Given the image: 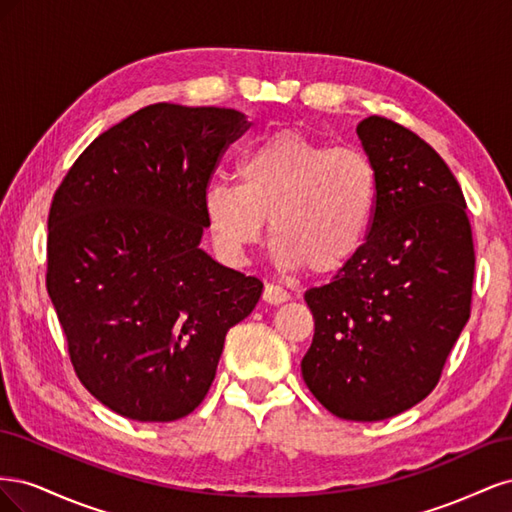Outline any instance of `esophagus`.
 I'll list each match as a JSON object with an SVG mask.
<instances>
[{
  "label": "esophagus",
  "instance_id": "obj_1",
  "mask_svg": "<svg viewBox=\"0 0 512 512\" xmlns=\"http://www.w3.org/2000/svg\"><path fill=\"white\" fill-rule=\"evenodd\" d=\"M262 299H265L267 303L271 305H280V303H286L290 299V294L277 284H267L265 286V292H262Z\"/></svg>",
  "mask_w": 512,
  "mask_h": 512
}]
</instances>
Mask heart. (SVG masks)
<instances>
[{"mask_svg":"<svg viewBox=\"0 0 512 512\" xmlns=\"http://www.w3.org/2000/svg\"><path fill=\"white\" fill-rule=\"evenodd\" d=\"M237 177L215 179L203 194L213 241L230 262L245 260L269 218L277 265L331 273L356 256L374 222L380 179L361 149L280 130L243 153Z\"/></svg>","mask_w":512,"mask_h":512,"instance_id":"b5f03b06","label":"heart"}]
</instances>
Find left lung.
Listing matches in <instances>:
<instances>
[{"mask_svg": "<svg viewBox=\"0 0 512 512\" xmlns=\"http://www.w3.org/2000/svg\"><path fill=\"white\" fill-rule=\"evenodd\" d=\"M356 134L380 194L356 256L305 292L316 331L301 361L307 389L346 421H384L423 401L470 318L474 245L451 168L384 117Z\"/></svg>", "mask_w": 512, "mask_h": 512, "instance_id": "1", "label": "left lung"}]
</instances>
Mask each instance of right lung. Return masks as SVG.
Listing matches in <instances>:
<instances>
[{"label": "right lung", "mask_w": 512, "mask_h": 512, "mask_svg": "<svg viewBox=\"0 0 512 512\" xmlns=\"http://www.w3.org/2000/svg\"><path fill=\"white\" fill-rule=\"evenodd\" d=\"M245 130L235 108L151 104L100 134L55 192L46 290L76 376L132 421L194 412L262 294L200 247L209 177Z\"/></svg>", "instance_id": "1"}]
</instances>
